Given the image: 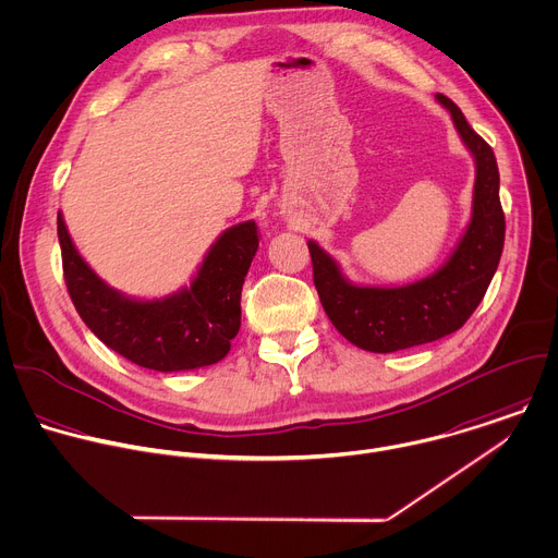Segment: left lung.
I'll use <instances>...</instances> for the list:
<instances>
[{
	"instance_id": "obj_1",
	"label": "left lung",
	"mask_w": 558,
	"mask_h": 558,
	"mask_svg": "<svg viewBox=\"0 0 558 558\" xmlns=\"http://www.w3.org/2000/svg\"><path fill=\"white\" fill-rule=\"evenodd\" d=\"M475 161L469 225L447 262L425 279L397 288L351 283L338 262L316 242H307L314 286L333 327L355 347L392 353L434 342L460 329L480 305L501 257L504 211L499 172L490 146L466 124L462 111L436 94Z\"/></svg>"
}]
</instances>
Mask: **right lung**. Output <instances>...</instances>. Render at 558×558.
I'll return each mask as SVG.
<instances>
[{
    "label": "right lung",
    "mask_w": 558,
    "mask_h": 558,
    "mask_svg": "<svg viewBox=\"0 0 558 558\" xmlns=\"http://www.w3.org/2000/svg\"><path fill=\"white\" fill-rule=\"evenodd\" d=\"M59 242L70 296L85 325L137 366L174 373L220 362L240 331L242 286L259 248L253 220L227 229L190 286L163 299H133L83 259L59 211Z\"/></svg>",
    "instance_id": "1"
}]
</instances>
